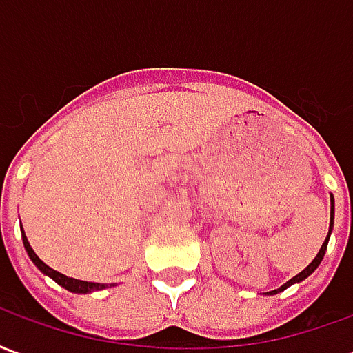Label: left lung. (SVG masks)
<instances>
[{
  "label": "left lung",
  "mask_w": 353,
  "mask_h": 353,
  "mask_svg": "<svg viewBox=\"0 0 353 353\" xmlns=\"http://www.w3.org/2000/svg\"><path fill=\"white\" fill-rule=\"evenodd\" d=\"M333 225H334V199H333V194H331V221H329V232H327V238H325V242H323V245L319 248L318 255H316V257L312 259L310 265L306 266L304 270H301V272L296 274V276H293L291 280L285 281V283H283L281 288L274 289V291H268L266 295H276V293H280V291H283V289L291 288L293 283H301V281L306 280V278H308V276H310V274L314 272L316 268H318L319 263L323 261V255H325V252H327V244H329V238H331V232H333Z\"/></svg>",
  "instance_id": "left-lung-1"
}]
</instances>
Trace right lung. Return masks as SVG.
Masks as SVG:
<instances>
[{
    "instance_id": "obj_1",
    "label": "right lung",
    "mask_w": 353,
    "mask_h": 353,
    "mask_svg": "<svg viewBox=\"0 0 353 353\" xmlns=\"http://www.w3.org/2000/svg\"><path fill=\"white\" fill-rule=\"evenodd\" d=\"M22 242H24L28 257L32 259V263H34V265L37 266L45 276L52 278V280L57 281L58 285H62V288L68 289V291H72V293L85 295V293H94V291H101V289L113 288V285H115V283H96V281H83V280H75V278H70V276H65V274L58 272V270H54V268H50L49 265H45V263L35 255V252L32 250V245H30V242H28L26 234H24V230H22Z\"/></svg>"
}]
</instances>
